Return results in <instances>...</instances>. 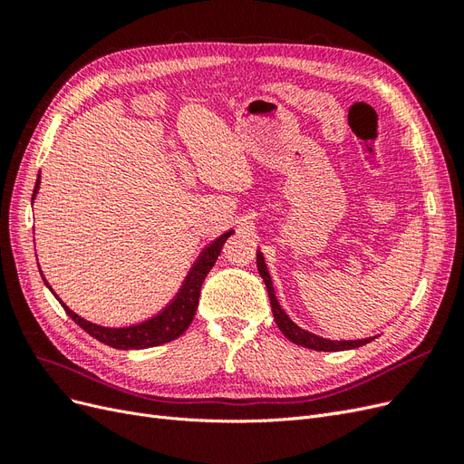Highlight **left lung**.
<instances>
[{"mask_svg": "<svg viewBox=\"0 0 464 464\" xmlns=\"http://www.w3.org/2000/svg\"><path fill=\"white\" fill-rule=\"evenodd\" d=\"M257 271H259L261 278L265 280L266 292H269V300H271V307H273V315H275L276 325H278L280 331H283L286 339L292 341L294 344L304 346V348H312V350H319V353H339V350H353V348L363 346V344H368L375 339V336H368V339H358V341H331V339H323V336H319V334H314L310 331L298 327L296 323H294L286 315L283 307H280V304L275 296V288H273V280H271L269 269H266L265 257H263L259 249H257Z\"/></svg>", "mask_w": 464, "mask_h": 464, "instance_id": "left-lung-1", "label": "left lung"}]
</instances>
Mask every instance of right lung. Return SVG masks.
<instances>
[{"mask_svg":"<svg viewBox=\"0 0 464 464\" xmlns=\"http://www.w3.org/2000/svg\"><path fill=\"white\" fill-rule=\"evenodd\" d=\"M40 189V174L34 186L33 193V201L36 198V193ZM234 234V230H228L220 234L217 240L210 242L199 257L195 259L193 266L189 273L186 275L184 283H181L179 290L176 292V296L168 302L166 307H162V312L157 315H152L150 319H145L141 323H135V325L128 327H102L96 325V323L87 321L85 317L77 315L75 312L69 310V307L60 300L58 294L52 290V286L46 283L50 292L53 294L58 302L63 305L65 314L72 317L81 329H85L91 336H94L96 341H101L111 348H120V350H141V348H150V346H159L164 343H170L178 339L179 334H184L186 329L189 327V323L193 321L195 312H198V304H199V292L203 286V280L208 275V271L213 269V265L217 263L220 249L224 242ZM44 278V276H42Z\"/></svg>","mask_w":464,"mask_h":464,"instance_id":"1","label":"right lung"}]
</instances>
